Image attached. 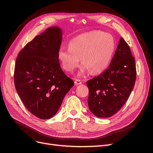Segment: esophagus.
I'll use <instances>...</instances> for the list:
<instances>
[{
    "label": "esophagus",
    "instance_id": "1",
    "mask_svg": "<svg viewBox=\"0 0 153 153\" xmlns=\"http://www.w3.org/2000/svg\"><path fill=\"white\" fill-rule=\"evenodd\" d=\"M82 81L80 80H78V79H76L75 81V84L76 85H80L82 84Z\"/></svg>",
    "mask_w": 153,
    "mask_h": 153
}]
</instances>
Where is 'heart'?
Returning a JSON list of instances; mask_svg holds the SVG:
<instances>
[{
  "mask_svg": "<svg viewBox=\"0 0 153 153\" xmlns=\"http://www.w3.org/2000/svg\"><path fill=\"white\" fill-rule=\"evenodd\" d=\"M115 50V41L112 35L94 30L73 38L69 42V47H60L57 58L66 71L75 70L79 65L81 57L83 64L78 75H84L91 71L97 74L108 67Z\"/></svg>",
  "mask_w": 153,
  "mask_h": 153,
  "instance_id": "obj_1",
  "label": "heart"
}]
</instances>
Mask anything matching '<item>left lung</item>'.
Masks as SVG:
<instances>
[{
  "label": "left lung",
  "instance_id": "8db88e82",
  "mask_svg": "<svg viewBox=\"0 0 153 153\" xmlns=\"http://www.w3.org/2000/svg\"><path fill=\"white\" fill-rule=\"evenodd\" d=\"M136 76L135 59L128 45L121 38L109 67L87 82L91 112L100 118L116 114L129 98Z\"/></svg>",
  "mask_w": 153,
  "mask_h": 153
}]
</instances>
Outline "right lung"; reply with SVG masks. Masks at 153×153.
Listing matches in <instances>:
<instances>
[{
  "instance_id": "obj_1",
  "label": "right lung",
  "mask_w": 153,
  "mask_h": 153,
  "mask_svg": "<svg viewBox=\"0 0 153 153\" xmlns=\"http://www.w3.org/2000/svg\"><path fill=\"white\" fill-rule=\"evenodd\" d=\"M62 29L51 27L27 43L18 55L14 73L17 93L27 109L41 119L56 114L74 82L57 58Z\"/></svg>"
}]
</instances>
